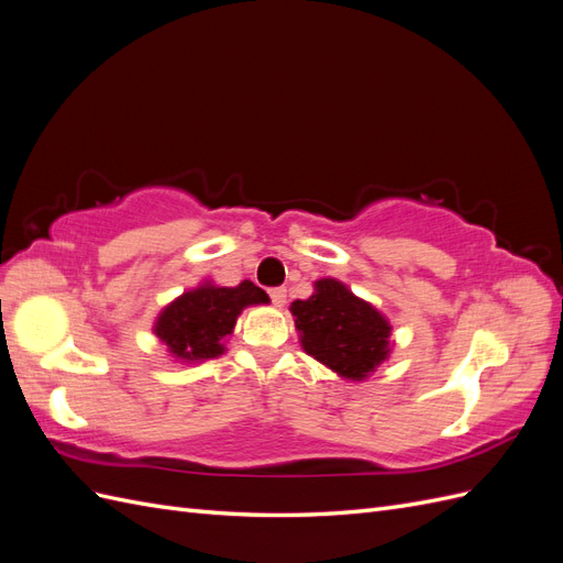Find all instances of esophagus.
I'll list each match as a JSON object with an SVG mask.
<instances>
[{"label":"esophagus","mask_w":563,"mask_h":563,"mask_svg":"<svg viewBox=\"0 0 563 563\" xmlns=\"http://www.w3.org/2000/svg\"><path fill=\"white\" fill-rule=\"evenodd\" d=\"M269 298L272 302L277 305V308H282V305L286 302V288L284 286H277V288H269Z\"/></svg>","instance_id":"34e87169"}]
</instances>
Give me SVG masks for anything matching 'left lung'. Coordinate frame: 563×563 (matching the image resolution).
<instances>
[{
  "mask_svg": "<svg viewBox=\"0 0 563 563\" xmlns=\"http://www.w3.org/2000/svg\"><path fill=\"white\" fill-rule=\"evenodd\" d=\"M302 350L343 378L364 380L389 354V323L335 279H319L308 300L291 302Z\"/></svg>",
  "mask_w": 563,
  "mask_h": 563,
  "instance_id": "1",
  "label": "left lung"
}]
</instances>
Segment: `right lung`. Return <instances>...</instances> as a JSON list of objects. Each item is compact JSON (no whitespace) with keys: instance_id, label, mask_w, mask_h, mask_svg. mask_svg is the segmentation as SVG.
I'll return each instance as SVG.
<instances>
[{"instance_id":"right-lung-1","label":"right lung","mask_w":563,"mask_h":563,"mask_svg":"<svg viewBox=\"0 0 563 563\" xmlns=\"http://www.w3.org/2000/svg\"><path fill=\"white\" fill-rule=\"evenodd\" d=\"M261 302H269L267 294L249 279L232 288L203 284L168 305L157 319L155 333L178 360H211L223 354L220 340L232 333L246 305Z\"/></svg>"}]
</instances>
